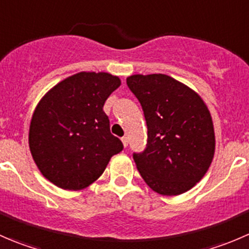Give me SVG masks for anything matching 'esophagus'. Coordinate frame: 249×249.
Wrapping results in <instances>:
<instances>
[{
    "instance_id": "obj_1",
    "label": "esophagus",
    "mask_w": 249,
    "mask_h": 249,
    "mask_svg": "<svg viewBox=\"0 0 249 249\" xmlns=\"http://www.w3.org/2000/svg\"><path fill=\"white\" fill-rule=\"evenodd\" d=\"M122 142H123V145H124L125 148L127 147V144H129V140H127V137L126 136H124L122 139Z\"/></svg>"
}]
</instances>
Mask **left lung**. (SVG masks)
Listing matches in <instances>:
<instances>
[{"mask_svg": "<svg viewBox=\"0 0 249 249\" xmlns=\"http://www.w3.org/2000/svg\"><path fill=\"white\" fill-rule=\"evenodd\" d=\"M126 84L147 122V148L134 154L140 175L160 195L188 192L202 179L214 157L207 105L195 90L166 74H132Z\"/></svg>", "mask_w": 249, "mask_h": 249, "instance_id": "left-lung-1", "label": "left lung"}]
</instances>
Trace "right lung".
Here are the masks:
<instances>
[{
	"mask_svg": "<svg viewBox=\"0 0 249 249\" xmlns=\"http://www.w3.org/2000/svg\"><path fill=\"white\" fill-rule=\"evenodd\" d=\"M107 72H78L44 94L32 114L29 147L39 172L65 190L89 187L105 171L123 143L109 131L104 112L120 87Z\"/></svg>",
	"mask_w": 249,
	"mask_h": 249,
	"instance_id": "obj_1",
	"label": "right lung"
}]
</instances>
